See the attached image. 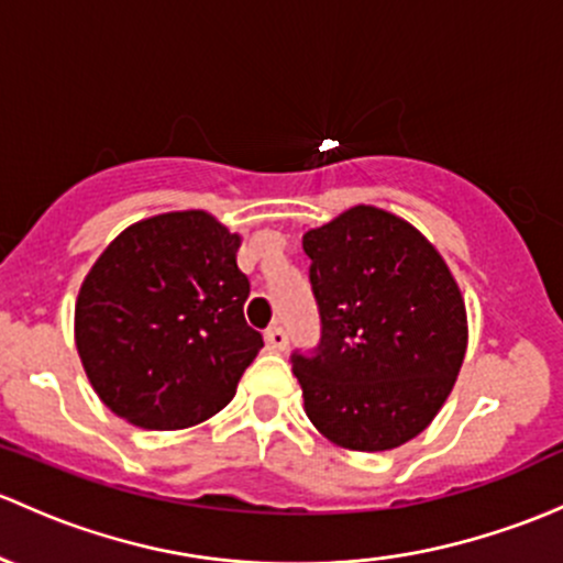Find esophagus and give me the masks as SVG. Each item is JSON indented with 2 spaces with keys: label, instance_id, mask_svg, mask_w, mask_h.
<instances>
[{
  "label": "esophagus",
  "instance_id": "esophagus-1",
  "mask_svg": "<svg viewBox=\"0 0 563 563\" xmlns=\"http://www.w3.org/2000/svg\"><path fill=\"white\" fill-rule=\"evenodd\" d=\"M266 345H269V351H277L283 353L288 347V334L283 327H269L266 329Z\"/></svg>",
  "mask_w": 563,
  "mask_h": 563
}]
</instances>
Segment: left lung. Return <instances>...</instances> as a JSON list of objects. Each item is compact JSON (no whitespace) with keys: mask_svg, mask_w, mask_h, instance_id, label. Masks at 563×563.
Wrapping results in <instances>:
<instances>
[{"mask_svg":"<svg viewBox=\"0 0 563 563\" xmlns=\"http://www.w3.org/2000/svg\"><path fill=\"white\" fill-rule=\"evenodd\" d=\"M301 247L323 327L316 356H291L307 418L347 451H394L434 421L464 364L459 283L412 223L372 205Z\"/></svg>","mask_w":563,"mask_h":563,"instance_id":"left-lung-1","label":"left lung"}]
</instances>
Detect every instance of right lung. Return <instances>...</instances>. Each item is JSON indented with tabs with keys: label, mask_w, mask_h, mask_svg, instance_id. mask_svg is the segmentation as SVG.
<instances>
[{
	"label": "right lung",
	"mask_w": 563,
	"mask_h": 563,
	"mask_svg": "<svg viewBox=\"0 0 563 563\" xmlns=\"http://www.w3.org/2000/svg\"><path fill=\"white\" fill-rule=\"evenodd\" d=\"M240 234L205 210L123 229L82 280L75 345L99 399L140 429H188L232 401L264 347L247 327Z\"/></svg>",
	"instance_id": "add662e5"
}]
</instances>
